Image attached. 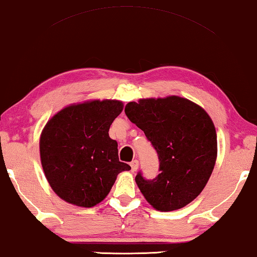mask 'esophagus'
Instances as JSON below:
<instances>
[{
	"mask_svg": "<svg viewBox=\"0 0 257 257\" xmlns=\"http://www.w3.org/2000/svg\"><path fill=\"white\" fill-rule=\"evenodd\" d=\"M131 167H132V171L135 172L136 170H138V167H139V161L138 160H133L131 162Z\"/></svg>",
	"mask_w": 257,
	"mask_h": 257,
	"instance_id": "esophagus-1",
	"label": "esophagus"
}]
</instances>
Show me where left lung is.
<instances>
[{
	"label": "left lung",
	"mask_w": 257,
	"mask_h": 257,
	"mask_svg": "<svg viewBox=\"0 0 257 257\" xmlns=\"http://www.w3.org/2000/svg\"><path fill=\"white\" fill-rule=\"evenodd\" d=\"M125 115L145 133L159 159V174L136 184L152 206L181 209L205 187L217 157V134L210 116L191 100L171 96L140 99L125 105Z\"/></svg>",
	"instance_id": "8db88e82"
}]
</instances>
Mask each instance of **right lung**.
I'll return each mask as SVG.
<instances>
[{"mask_svg":"<svg viewBox=\"0 0 257 257\" xmlns=\"http://www.w3.org/2000/svg\"><path fill=\"white\" fill-rule=\"evenodd\" d=\"M123 109L119 100L67 106L50 119L40 138V157L52 190L67 203L95 206L108 196L119 172L117 142L109 128Z\"/></svg>","mask_w":257,"mask_h":257,"instance_id":"right-lung-1","label":"right lung"}]
</instances>
